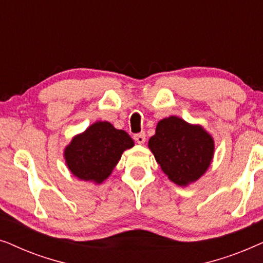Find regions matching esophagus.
<instances>
[{
  "label": "esophagus",
  "instance_id": "34e87169",
  "mask_svg": "<svg viewBox=\"0 0 263 263\" xmlns=\"http://www.w3.org/2000/svg\"><path fill=\"white\" fill-rule=\"evenodd\" d=\"M134 140L139 143V145H143L146 141V134L145 133H139V134H135Z\"/></svg>",
  "mask_w": 263,
  "mask_h": 263
}]
</instances>
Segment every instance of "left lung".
Here are the masks:
<instances>
[{
  "label": "left lung",
  "instance_id": "1",
  "mask_svg": "<svg viewBox=\"0 0 263 263\" xmlns=\"http://www.w3.org/2000/svg\"><path fill=\"white\" fill-rule=\"evenodd\" d=\"M148 147L165 175L178 185L199 179L210 166L214 152L213 139L202 127L176 116L158 123Z\"/></svg>",
  "mask_w": 263,
  "mask_h": 263
}]
</instances>
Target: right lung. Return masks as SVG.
<instances>
[{"label":"right lung","mask_w":263,"mask_h":263,"mask_svg":"<svg viewBox=\"0 0 263 263\" xmlns=\"http://www.w3.org/2000/svg\"><path fill=\"white\" fill-rule=\"evenodd\" d=\"M133 146L134 141L124 130L114 128L109 122H97L71 140L64 158L78 178L102 183L112 172L123 151Z\"/></svg>","instance_id":"add662e5"}]
</instances>
